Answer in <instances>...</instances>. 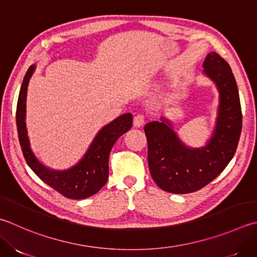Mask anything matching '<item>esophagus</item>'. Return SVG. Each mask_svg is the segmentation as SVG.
Here are the masks:
<instances>
[{
    "label": "esophagus",
    "instance_id": "esophagus-1",
    "mask_svg": "<svg viewBox=\"0 0 257 257\" xmlns=\"http://www.w3.org/2000/svg\"><path fill=\"white\" fill-rule=\"evenodd\" d=\"M145 123V115L142 113L136 114L134 117V127H142Z\"/></svg>",
    "mask_w": 257,
    "mask_h": 257
}]
</instances>
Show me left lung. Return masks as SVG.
I'll list each match as a JSON object with an SVG mask.
<instances>
[{
  "instance_id": "obj_1",
  "label": "left lung",
  "mask_w": 257,
  "mask_h": 257,
  "mask_svg": "<svg viewBox=\"0 0 257 257\" xmlns=\"http://www.w3.org/2000/svg\"><path fill=\"white\" fill-rule=\"evenodd\" d=\"M204 72L219 91V110L213 137L207 146L189 149L165 122L145 125L148 165L155 183L165 192L188 194L202 189L217 177L234 157L242 133V108L232 69L216 52L204 61Z\"/></svg>"
}]
</instances>
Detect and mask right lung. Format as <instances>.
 <instances>
[{"instance_id": "right-lung-1", "label": "right lung", "mask_w": 257, "mask_h": 257, "mask_svg": "<svg viewBox=\"0 0 257 257\" xmlns=\"http://www.w3.org/2000/svg\"><path fill=\"white\" fill-rule=\"evenodd\" d=\"M34 71L31 65L23 79L17 105V125L20 145L28 165L50 187L70 199H83L97 194L109 177V154L113 144L133 125V114L124 113L100 130L81 162L65 172L51 170L39 162L30 148L25 127V101L29 80Z\"/></svg>"}]
</instances>
